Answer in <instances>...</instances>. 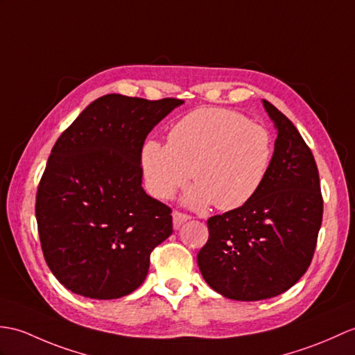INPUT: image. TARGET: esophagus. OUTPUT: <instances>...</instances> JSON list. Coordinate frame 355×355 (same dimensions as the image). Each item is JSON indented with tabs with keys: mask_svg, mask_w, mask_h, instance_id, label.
Instances as JSON below:
<instances>
[{
	"mask_svg": "<svg viewBox=\"0 0 355 355\" xmlns=\"http://www.w3.org/2000/svg\"><path fill=\"white\" fill-rule=\"evenodd\" d=\"M172 219H174V228L178 230L181 225L184 224V222H187L189 219H191V216L186 215V213H181V211L175 210L174 213H172Z\"/></svg>",
	"mask_w": 355,
	"mask_h": 355,
	"instance_id": "obj_1",
	"label": "esophagus"
}]
</instances>
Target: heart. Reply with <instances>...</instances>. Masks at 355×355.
<instances>
[{
    "label": "heart",
    "instance_id": "heart-1",
    "mask_svg": "<svg viewBox=\"0 0 355 355\" xmlns=\"http://www.w3.org/2000/svg\"><path fill=\"white\" fill-rule=\"evenodd\" d=\"M274 142L269 131L228 109H198L169 131V142L148 140L142 148L145 186L153 196L168 200L191 177L196 186L187 202H210L232 210L248 202L265 181Z\"/></svg>",
    "mask_w": 355,
    "mask_h": 355
}]
</instances>
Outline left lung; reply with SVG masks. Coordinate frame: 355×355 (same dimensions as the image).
I'll use <instances>...</instances> for the list:
<instances>
[{
	"mask_svg": "<svg viewBox=\"0 0 355 355\" xmlns=\"http://www.w3.org/2000/svg\"><path fill=\"white\" fill-rule=\"evenodd\" d=\"M263 105L277 128L270 168L251 200L207 220L196 255L213 291L237 301L277 296L309 269L322 224L324 200L315 157L289 118Z\"/></svg>",
	"mask_w": 355,
	"mask_h": 355,
	"instance_id": "1",
	"label": "left lung"
}]
</instances>
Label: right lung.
Wrapping results in <instances>:
<instances>
[{"label":"right lung","instance_id":"right-lung-1","mask_svg":"<svg viewBox=\"0 0 355 355\" xmlns=\"http://www.w3.org/2000/svg\"><path fill=\"white\" fill-rule=\"evenodd\" d=\"M184 101L109 94L57 139L36 195L48 268L71 292L114 300L145 282L150 255L172 234V210L142 187V148Z\"/></svg>","mask_w":355,"mask_h":355}]
</instances>
